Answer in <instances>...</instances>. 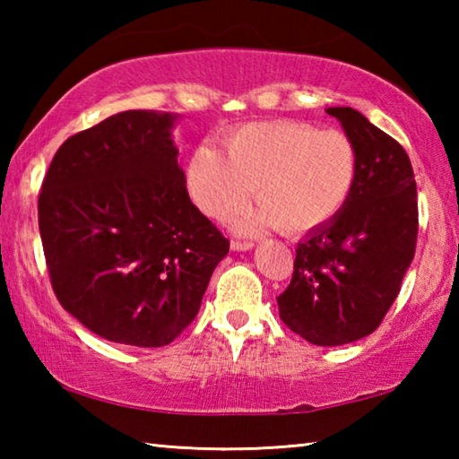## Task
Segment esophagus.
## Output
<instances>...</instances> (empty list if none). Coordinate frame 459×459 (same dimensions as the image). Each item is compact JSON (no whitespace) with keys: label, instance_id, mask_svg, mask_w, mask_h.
<instances>
[{"label":"esophagus","instance_id":"obj_1","mask_svg":"<svg viewBox=\"0 0 459 459\" xmlns=\"http://www.w3.org/2000/svg\"><path fill=\"white\" fill-rule=\"evenodd\" d=\"M255 245L251 243V240H230V248L232 251H237V253H240V251H251Z\"/></svg>","mask_w":459,"mask_h":459}]
</instances>
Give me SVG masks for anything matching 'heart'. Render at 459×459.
I'll return each instance as SVG.
<instances>
[{"mask_svg": "<svg viewBox=\"0 0 459 459\" xmlns=\"http://www.w3.org/2000/svg\"><path fill=\"white\" fill-rule=\"evenodd\" d=\"M227 155L204 143L194 150L186 180L206 216L224 221L253 196L257 206L237 219L240 232L267 227L307 235L336 219L359 178V150L344 131L301 121L248 123L224 139Z\"/></svg>", "mask_w": 459, "mask_h": 459, "instance_id": "obj_1", "label": "heart"}]
</instances>
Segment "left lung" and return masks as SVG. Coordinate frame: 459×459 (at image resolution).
<instances>
[{
  "label": "left lung",
  "instance_id": "8db88e82",
  "mask_svg": "<svg viewBox=\"0 0 459 459\" xmlns=\"http://www.w3.org/2000/svg\"><path fill=\"white\" fill-rule=\"evenodd\" d=\"M359 150V178L336 219L295 248L277 298L287 328L342 346L378 328L397 299L417 243V186L405 150L352 107H328Z\"/></svg>",
  "mask_w": 459,
  "mask_h": 459
}]
</instances>
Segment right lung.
Wrapping results in <instances>:
<instances>
[{
    "instance_id": "1",
    "label": "right lung",
    "mask_w": 459,
    "mask_h": 459,
    "mask_svg": "<svg viewBox=\"0 0 459 459\" xmlns=\"http://www.w3.org/2000/svg\"><path fill=\"white\" fill-rule=\"evenodd\" d=\"M176 119L121 111L68 137L38 198L54 293L84 328L117 344H169L229 253L186 190Z\"/></svg>"
}]
</instances>
